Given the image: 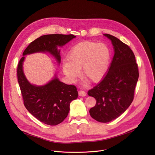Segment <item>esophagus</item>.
Segmentation results:
<instances>
[{
    "instance_id": "obj_1",
    "label": "esophagus",
    "mask_w": 155,
    "mask_h": 155,
    "mask_svg": "<svg viewBox=\"0 0 155 155\" xmlns=\"http://www.w3.org/2000/svg\"><path fill=\"white\" fill-rule=\"evenodd\" d=\"M78 95L80 96H82V97H84L86 95V93L85 92V91H78Z\"/></svg>"
}]
</instances>
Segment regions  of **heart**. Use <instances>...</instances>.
Segmentation results:
<instances>
[{"instance_id": "heart-1", "label": "heart", "mask_w": 155, "mask_h": 155, "mask_svg": "<svg viewBox=\"0 0 155 155\" xmlns=\"http://www.w3.org/2000/svg\"><path fill=\"white\" fill-rule=\"evenodd\" d=\"M110 60V51L106 45L85 41L73 46L68 55V61L63 64L65 75L75 79L82 68V76L91 82H97L106 72Z\"/></svg>"}]
</instances>
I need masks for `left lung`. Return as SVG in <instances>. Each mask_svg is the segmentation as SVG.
Here are the masks:
<instances>
[{
	"instance_id": "1",
	"label": "left lung",
	"mask_w": 155,
	"mask_h": 155,
	"mask_svg": "<svg viewBox=\"0 0 155 155\" xmlns=\"http://www.w3.org/2000/svg\"><path fill=\"white\" fill-rule=\"evenodd\" d=\"M104 36L110 39L114 56L106 75L88 95L96 100L95 105L89 110L91 117L101 123H109L120 116L132 103L139 70L128 45L109 34Z\"/></svg>"
}]
</instances>
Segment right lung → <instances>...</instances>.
Returning <instances> with one entry per match:
<instances>
[{"label":"right lung","instance_id":"obj_1","mask_svg":"<svg viewBox=\"0 0 155 155\" xmlns=\"http://www.w3.org/2000/svg\"><path fill=\"white\" fill-rule=\"evenodd\" d=\"M75 37L73 35L62 34L40 36L28 46L19 61L17 75L24 106L32 116L45 124L56 126L67 117L70 102L78 97L77 87L61 82L56 77L44 86L31 85L22 71L24 56L48 51L60 63L61 56L57 46L64 45Z\"/></svg>","mask_w":155,"mask_h":155}]
</instances>
